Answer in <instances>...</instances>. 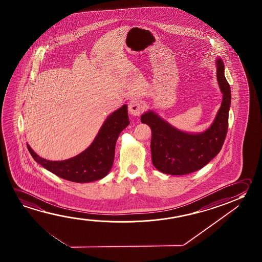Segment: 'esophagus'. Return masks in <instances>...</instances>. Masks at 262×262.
Instances as JSON below:
<instances>
[{
    "instance_id": "1",
    "label": "esophagus",
    "mask_w": 262,
    "mask_h": 262,
    "mask_svg": "<svg viewBox=\"0 0 262 262\" xmlns=\"http://www.w3.org/2000/svg\"><path fill=\"white\" fill-rule=\"evenodd\" d=\"M143 111H144V106L141 101L133 99L129 102V114H132L133 116H140Z\"/></svg>"
}]
</instances>
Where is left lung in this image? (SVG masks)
I'll use <instances>...</instances> for the list:
<instances>
[{
  "mask_svg": "<svg viewBox=\"0 0 262 262\" xmlns=\"http://www.w3.org/2000/svg\"><path fill=\"white\" fill-rule=\"evenodd\" d=\"M216 77L223 100L214 122L205 133L189 134L173 128L149 111L141 117L142 123L151 129V161L160 172L184 176L204 167L219 154L228 128V111L231 90L227 81L223 61L216 60Z\"/></svg>",
  "mask_w": 262,
  "mask_h": 262,
  "instance_id": "obj_1",
  "label": "left lung"
}]
</instances>
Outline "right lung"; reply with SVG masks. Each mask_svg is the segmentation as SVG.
<instances>
[{
	"instance_id": "right-lung-1",
	"label": "right lung",
	"mask_w": 262,
	"mask_h": 262,
	"mask_svg": "<svg viewBox=\"0 0 262 262\" xmlns=\"http://www.w3.org/2000/svg\"><path fill=\"white\" fill-rule=\"evenodd\" d=\"M129 124L127 106L113 112L105 120L91 145L81 154L64 161H49L27 148L35 162L64 180L89 183L107 176L114 162L115 145L120 133Z\"/></svg>"
}]
</instances>
